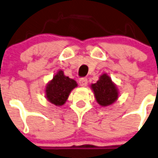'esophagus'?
I'll list each match as a JSON object with an SVG mask.
<instances>
[{
  "instance_id": "esophagus-1",
  "label": "esophagus",
  "mask_w": 158,
  "mask_h": 158,
  "mask_svg": "<svg viewBox=\"0 0 158 158\" xmlns=\"http://www.w3.org/2000/svg\"><path fill=\"white\" fill-rule=\"evenodd\" d=\"M88 84V79L87 78H81L79 79V85L82 87H85Z\"/></svg>"
}]
</instances>
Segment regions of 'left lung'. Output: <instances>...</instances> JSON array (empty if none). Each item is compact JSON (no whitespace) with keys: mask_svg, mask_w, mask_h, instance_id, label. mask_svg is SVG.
Instances as JSON below:
<instances>
[{"mask_svg":"<svg viewBox=\"0 0 158 158\" xmlns=\"http://www.w3.org/2000/svg\"><path fill=\"white\" fill-rule=\"evenodd\" d=\"M91 88L94 92L96 100L101 106L112 105L118 97L116 86L106 74L101 75L97 83L91 85Z\"/></svg>","mask_w":158,"mask_h":158,"instance_id":"1","label":"left lung"}]
</instances>
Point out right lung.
<instances>
[{
	"label": "right lung",
	"mask_w": 158,
	"mask_h": 158,
	"mask_svg": "<svg viewBox=\"0 0 158 158\" xmlns=\"http://www.w3.org/2000/svg\"><path fill=\"white\" fill-rule=\"evenodd\" d=\"M75 87L76 82L64 75L62 70H59L46 87V97L52 104L61 106L65 104L70 92Z\"/></svg>",
	"instance_id": "right-lung-1"
}]
</instances>
